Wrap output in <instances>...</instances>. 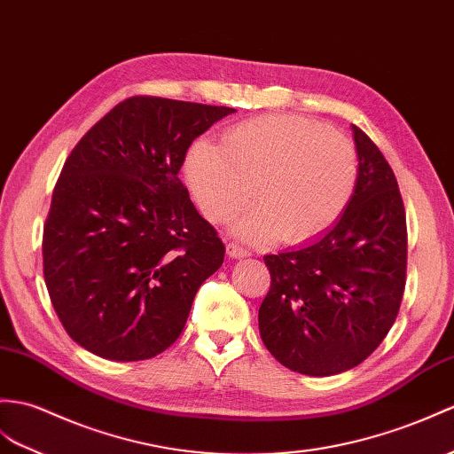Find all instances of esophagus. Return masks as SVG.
I'll list each match as a JSON object with an SVG mask.
<instances>
[{
	"label": "esophagus",
	"mask_w": 454,
	"mask_h": 454,
	"mask_svg": "<svg viewBox=\"0 0 454 454\" xmlns=\"http://www.w3.org/2000/svg\"><path fill=\"white\" fill-rule=\"evenodd\" d=\"M226 251H228V255L234 257V259H238V257H247V255H249L247 249H244L241 246L234 244V241H230V244L226 246Z\"/></svg>",
	"instance_id": "34e87169"
}]
</instances>
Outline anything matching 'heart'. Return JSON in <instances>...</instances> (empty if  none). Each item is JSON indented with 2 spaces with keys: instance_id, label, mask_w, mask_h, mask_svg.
<instances>
[{
  "instance_id": "b5f03b06",
  "label": "heart",
  "mask_w": 454,
  "mask_h": 454,
  "mask_svg": "<svg viewBox=\"0 0 454 454\" xmlns=\"http://www.w3.org/2000/svg\"><path fill=\"white\" fill-rule=\"evenodd\" d=\"M187 182L213 223H228L253 201L239 223L249 239L303 241L321 234L350 203L357 153L340 131L303 115H261L231 125L223 146L197 141L185 160Z\"/></svg>"
}]
</instances>
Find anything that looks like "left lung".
<instances>
[{
  "instance_id": "8db88e82",
  "label": "left lung",
  "mask_w": 454,
  "mask_h": 454,
  "mask_svg": "<svg viewBox=\"0 0 454 454\" xmlns=\"http://www.w3.org/2000/svg\"><path fill=\"white\" fill-rule=\"evenodd\" d=\"M352 131L360 166L339 223L309 246L265 255L261 339L303 375L362 364L391 331L406 286V213L395 172L370 137L357 125Z\"/></svg>"
}]
</instances>
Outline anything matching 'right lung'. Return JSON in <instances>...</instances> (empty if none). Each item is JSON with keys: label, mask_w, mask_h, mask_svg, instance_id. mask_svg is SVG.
Segmentation results:
<instances>
[{"label": "right lung", "mask_w": 454, "mask_h": 454, "mask_svg": "<svg viewBox=\"0 0 454 454\" xmlns=\"http://www.w3.org/2000/svg\"><path fill=\"white\" fill-rule=\"evenodd\" d=\"M231 112L141 94L114 106L67 156L42 259L51 305L84 350L139 362L182 334L226 247L177 174L197 137Z\"/></svg>", "instance_id": "add662e5"}]
</instances>
